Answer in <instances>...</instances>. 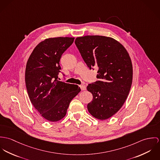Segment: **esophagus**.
I'll use <instances>...</instances> for the list:
<instances>
[{"instance_id":"1","label":"esophagus","mask_w":160,"mask_h":160,"mask_svg":"<svg viewBox=\"0 0 160 160\" xmlns=\"http://www.w3.org/2000/svg\"><path fill=\"white\" fill-rule=\"evenodd\" d=\"M80 88H81L82 90H85L86 89V86L85 85H81L80 86Z\"/></svg>"}]
</instances>
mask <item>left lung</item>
Returning a JSON list of instances; mask_svg holds the SVG:
<instances>
[{"label": "left lung", "mask_w": 160, "mask_h": 160, "mask_svg": "<svg viewBox=\"0 0 160 160\" xmlns=\"http://www.w3.org/2000/svg\"><path fill=\"white\" fill-rule=\"evenodd\" d=\"M75 43L89 69H98L99 80L87 86L93 99L88 112L104 120L115 114L123 105L132 81V66L124 47L105 36L77 37Z\"/></svg>", "instance_id": "left-lung-1"}]
</instances>
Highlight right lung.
<instances>
[{
  "label": "right lung",
  "mask_w": 160,
  "mask_h": 160,
  "mask_svg": "<svg viewBox=\"0 0 160 160\" xmlns=\"http://www.w3.org/2000/svg\"><path fill=\"white\" fill-rule=\"evenodd\" d=\"M73 40V37L47 38L36 46L26 64L25 82L30 101L50 122L65 117L71 101L81 91L77 85L58 80L61 56Z\"/></svg>",
  "instance_id": "right-lung-1"
}]
</instances>
